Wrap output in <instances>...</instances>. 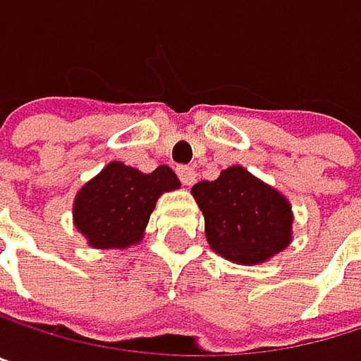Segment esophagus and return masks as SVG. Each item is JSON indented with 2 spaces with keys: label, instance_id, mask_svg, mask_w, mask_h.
Here are the masks:
<instances>
[{
  "label": "esophagus",
  "instance_id": "esophagus-1",
  "mask_svg": "<svg viewBox=\"0 0 361 361\" xmlns=\"http://www.w3.org/2000/svg\"><path fill=\"white\" fill-rule=\"evenodd\" d=\"M177 177H179V182H182L184 186H190V184H195V177H197V173H195V169L192 166H186V164H179L177 169Z\"/></svg>",
  "mask_w": 361,
  "mask_h": 361
}]
</instances>
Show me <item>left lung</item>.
Returning a JSON list of instances; mask_svg holds the SVG:
<instances>
[{
	"label": "left lung",
	"mask_w": 361,
	"mask_h": 361,
	"mask_svg": "<svg viewBox=\"0 0 361 361\" xmlns=\"http://www.w3.org/2000/svg\"><path fill=\"white\" fill-rule=\"evenodd\" d=\"M192 195L205 216L212 250L237 264L264 262L292 241V207L243 166H231Z\"/></svg>",
	"instance_id": "8db88e82"
}]
</instances>
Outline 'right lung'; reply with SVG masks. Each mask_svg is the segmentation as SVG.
Segmentation results:
<instances>
[{
	"label": "right lung",
	"instance_id": "right-lung-1",
	"mask_svg": "<svg viewBox=\"0 0 361 361\" xmlns=\"http://www.w3.org/2000/svg\"><path fill=\"white\" fill-rule=\"evenodd\" d=\"M179 188L169 166L141 173L122 162H109L78 192L75 228L97 250H122L143 237V228L162 192Z\"/></svg>",
	"mask_w": 361,
	"mask_h": 361
}]
</instances>
